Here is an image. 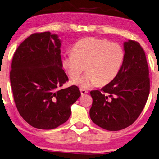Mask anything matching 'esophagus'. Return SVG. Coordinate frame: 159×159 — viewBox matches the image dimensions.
Wrapping results in <instances>:
<instances>
[{
  "label": "esophagus",
  "instance_id": "esophagus-1",
  "mask_svg": "<svg viewBox=\"0 0 159 159\" xmlns=\"http://www.w3.org/2000/svg\"><path fill=\"white\" fill-rule=\"evenodd\" d=\"M80 91H81V94H82V95H84V94H85L88 92L87 90L84 89H80Z\"/></svg>",
  "mask_w": 159,
  "mask_h": 159
}]
</instances>
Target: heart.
<instances>
[{"label":"heart","instance_id":"heart-1","mask_svg":"<svg viewBox=\"0 0 159 159\" xmlns=\"http://www.w3.org/2000/svg\"><path fill=\"white\" fill-rule=\"evenodd\" d=\"M73 52L65 53L62 67L71 79H76L86 66L87 73L72 83L83 89L98 85H106L115 78L121 70L125 51L120 44L107 39L86 37L78 41Z\"/></svg>","mask_w":159,"mask_h":159}]
</instances>
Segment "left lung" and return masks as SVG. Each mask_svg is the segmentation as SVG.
I'll return each instance as SVG.
<instances>
[{
    "instance_id": "obj_1",
    "label": "left lung",
    "mask_w": 159,
    "mask_h": 159,
    "mask_svg": "<svg viewBox=\"0 0 159 159\" xmlns=\"http://www.w3.org/2000/svg\"><path fill=\"white\" fill-rule=\"evenodd\" d=\"M124 50V62L118 75L100 90L90 92L91 120L111 131L124 129L136 121L150 92L149 69L144 50L134 40L125 42Z\"/></svg>"
}]
</instances>
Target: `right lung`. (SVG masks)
<instances>
[{
  "label": "right lung",
  "instance_id": "1",
  "mask_svg": "<svg viewBox=\"0 0 159 159\" xmlns=\"http://www.w3.org/2000/svg\"><path fill=\"white\" fill-rule=\"evenodd\" d=\"M61 41L49 31L34 33L14 53L10 82L17 111L32 127L51 130L69 119L71 105L81 96L62 70Z\"/></svg>",
  "mask_w": 159,
  "mask_h": 159
}]
</instances>
